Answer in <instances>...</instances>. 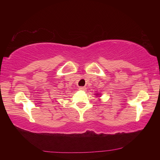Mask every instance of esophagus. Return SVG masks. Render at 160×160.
I'll list each match as a JSON object with an SVG mask.
<instances>
[{
    "label": "esophagus",
    "instance_id": "1",
    "mask_svg": "<svg viewBox=\"0 0 160 160\" xmlns=\"http://www.w3.org/2000/svg\"><path fill=\"white\" fill-rule=\"evenodd\" d=\"M79 90H81V91H85V90H86V87H79Z\"/></svg>",
    "mask_w": 160,
    "mask_h": 160
}]
</instances>
